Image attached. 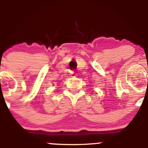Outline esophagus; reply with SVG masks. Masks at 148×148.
Here are the masks:
<instances>
[{
  "instance_id": "1",
  "label": "esophagus",
  "mask_w": 148,
  "mask_h": 148,
  "mask_svg": "<svg viewBox=\"0 0 148 148\" xmlns=\"http://www.w3.org/2000/svg\"><path fill=\"white\" fill-rule=\"evenodd\" d=\"M71 74H72V77H75V76H76V74H74V72L71 73Z\"/></svg>"
}]
</instances>
